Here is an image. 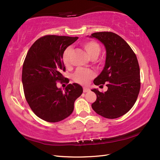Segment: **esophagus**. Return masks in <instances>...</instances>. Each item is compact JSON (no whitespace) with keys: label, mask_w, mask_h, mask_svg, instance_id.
Listing matches in <instances>:
<instances>
[{"label":"esophagus","mask_w":160,"mask_h":160,"mask_svg":"<svg viewBox=\"0 0 160 160\" xmlns=\"http://www.w3.org/2000/svg\"><path fill=\"white\" fill-rule=\"evenodd\" d=\"M89 89L88 88H83V92L84 93H87V92L89 91Z\"/></svg>","instance_id":"34e87169"}]
</instances>
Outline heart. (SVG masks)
Masks as SVG:
<instances>
[{
	"label": "heart",
	"mask_w": 160,
	"mask_h": 160,
	"mask_svg": "<svg viewBox=\"0 0 160 160\" xmlns=\"http://www.w3.org/2000/svg\"><path fill=\"white\" fill-rule=\"evenodd\" d=\"M83 47L84 49L88 53L90 58L97 57L99 55L100 51L99 45L95 41H86L83 43ZM72 52L71 47H67L62 54V62L65 65H68L70 62V56ZM95 76L94 72L88 69L79 68L77 69L72 75V79L74 81L77 83L81 85H86L89 83V81L93 78Z\"/></svg>",
	"instance_id": "1"
}]
</instances>
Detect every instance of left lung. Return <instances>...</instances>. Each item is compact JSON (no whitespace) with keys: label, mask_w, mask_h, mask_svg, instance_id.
<instances>
[{"label":"left lung","mask_w":160,"mask_h":160,"mask_svg":"<svg viewBox=\"0 0 160 160\" xmlns=\"http://www.w3.org/2000/svg\"><path fill=\"white\" fill-rule=\"evenodd\" d=\"M89 37L99 40L106 50L104 68L93 83L95 85L106 83L108 88L104 93L98 89H91L97 95L91 107L105 118H119L132 109L139 94L140 71L137 57L117 34L99 32Z\"/></svg>","instance_id":"1"}]
</instances>
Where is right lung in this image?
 Wrapping results in <instances>:
<instances>
[{"instance_id": "add662e5", "label": "right lung", "mask_w": 160, "mask_h": 160, "mask_svg": "<svg viewBox=\"0 0 160 160\" xmlns=\"http://www.w3.org/2000/svg\"><path fill=\"white\" fill-rule=\"evenodd\" d=\"M77 39V37H42L33 43L24 61L22 83L26 100L34 113L46 122H58L69 117L75 101L83 93L77 83L69 84L64 91L57 86V81H64L63 52Z\"/></svg>"}]
</instances>
